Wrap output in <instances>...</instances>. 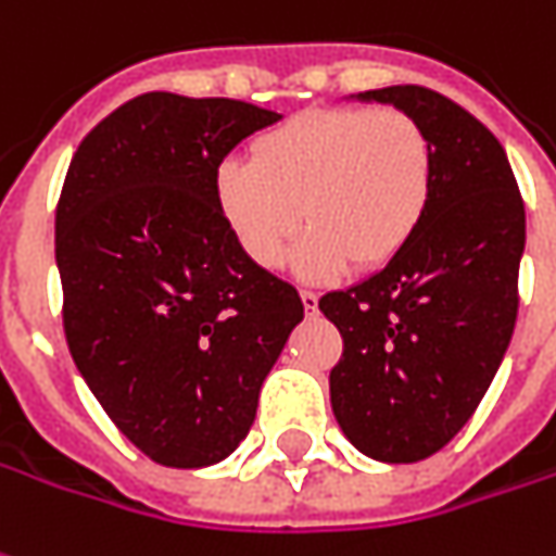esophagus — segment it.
Segmentation results:
<instances>
[{
	"label": "esophagus",
	"instance_id": "obj_1",
	"mask_svg": "<svg viewBox=\"0 0 556 556\" xmlns=\"http://www.w3.org/2000/svg\"><path fill=\"white\" fill-rule=\"evenodd\" d=\"M301 304H304V309H307V313H316V309H319V294L307 292V289H304V292H301Z\"/></svg>",
	"mask_w": 556,
	"mask_h": 556
}]
</instances>
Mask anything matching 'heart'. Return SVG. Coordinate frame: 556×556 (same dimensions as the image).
Masks as SVG:
<instances>
[{"instance_id": "obj_1", "label": "heart", "mask_w": 556, "mask_h": 556, "mask_svg": "<svg viewBox=\"0 0 556 556\" xmlns=\"http://www.w3.org/2000/svg\"><path fill=\"white\" fill-rule=\"evenodd\" d=\"M435 146L402 109H313L258 136L252 161L225 157L213 179L230 237L258 267H277L301 222L292 267L341 277L399 258L435 194Z\"/></svg>"}]
</instances>
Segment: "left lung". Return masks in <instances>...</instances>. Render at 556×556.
<instances>
[{
  "instance_id": "8db88e82",
  "label": "left lung",
  "mask_w": 556,
  "mask_h": 556,
  "mask_svg": "<svg viewBox=\"0 0 556 556\" xmlns=\"http://www.w3.org/2000/svg\"><path fill=\"white\" fill-rule=\"evenodd\" d=\"M420 121L435 146V194L399 258L319 298L343 356L331 410L350 444L380 463H417L451 441L500 371L517 319L527 213L500 139L420 85L365 90Z\"/></svg>"
}]
</instances>
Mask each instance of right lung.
<instances>
[{
    "label": "right lung",
    "instance_id": "add662e5",
    "mask_svg": "<svg viewBox=\"0 0 556 556\" xmlns=\"http://www.w3.org/2000/svg\"><path fill=\"white\" fill-rule=\"evenodd\" d=\"M279 118L154 90L72 154L56 203L66 343L112 422L161 466L237 451L304 319L294 286L249 262L213 194L225 154Z\"/></svg>",
    "mask_w": 556,
    "mask_h": 556
}]
</instances>
